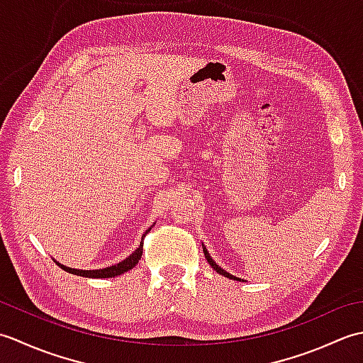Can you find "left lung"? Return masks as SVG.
<instances>
[{"mask_svg": "<svg viewBox=\"0 0 363 363\" xmlns=\"http://www.w3.org/2000/svg\"><path fill=\"white\" fill-rule=\"evenodd\" d=\"M203 251H204V256H206V260L209 262V265L215 269V272H217L218 274H221V276H225V277H228V279H234V281H242V282H245V279H240V277H237V276H234V274H230V273H228L226 269H223L221 267H218L217 265V262H215L212 257H211V254H209V251H207V248L206 246L203 245Z\"/></svg>", "mask_w": 363, "mask_h": 363, "instance_id": "8db88e82", "label": "left lung"}]
</instances>
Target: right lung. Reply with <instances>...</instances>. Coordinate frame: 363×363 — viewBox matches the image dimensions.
Instances as JSON below:
<instances>
[{"label": "right lung", "instance_id": "add662e5", "mask_svg": "<svg viewBox=\"0 0 363 363\" xmlns=\"http://www.w3.org/2000/svg\"><path fill=\"white\" fill-rule=\"evenodd\" d=\"M151 228H148V230H146V233L142 235V243L138 245V248L133 254H129V256L125 260H121V262H118V264H115V265L106 267V268H99V269H78V268H72V267H67V265L59 264L57 260H54V262H56V264L60 268L65 269L67 273L78 274V276H82V277H95V279H99V277H101V279H103V277L120 276L123 273L129 272V269H133L138 264V260H140L142 252H143V237L150 233Z\"/></svg>", "mask_w": 363, "mask_h": 363}]
</instances>
